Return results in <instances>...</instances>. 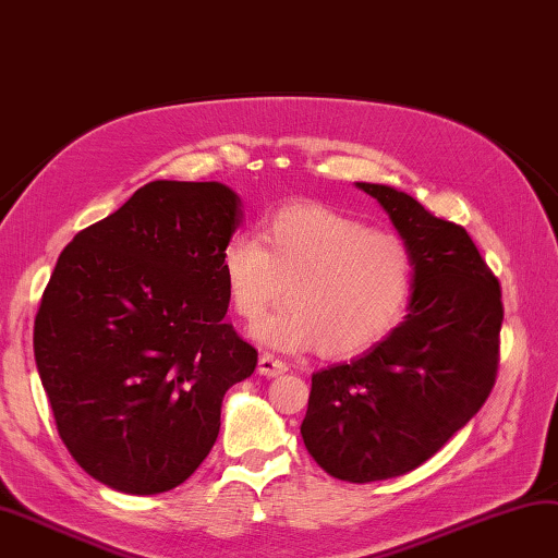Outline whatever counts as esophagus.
<instances>
[{
  "label": "esophagus",
  "instance_id": "obj_1",
  "mask_svg": "<svg viewBox=\"0 0 558 558\" xmlns=\"http://www.w3.org/2000/svg\"><path fill=\"white\" fill-rule=\"evenodd\" d=\"M257 369H259V374H262V376H279V374L287 372L289 366L283 364L281 360H277L275 354H262V356H259Z\"/></svg>",
  "mask_w": 558,
  "mask_h": 558
}]
</instances>
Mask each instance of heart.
I'll use <instances>...</instances> for the list:
<instances>
[{
    "label": "heart",
    "mask_w": 558,
    "mask_h": 558,
    "mask_svg": "<svg viewBox=\"0 0 558 558\" xmlns=\"http://www.w3.org/2000/svg\"><path fill=\"white\" fill-rule=\"evenodd\" d=\"M230 306L257 323L287 291L289 306L255 335L277 350L354 356L396 330L415 283L403 238L323 204H293L265 220L259 240L235 235L220 252ZM290 289L287 290L286 287Z\"/></svg>",
    "instance_id": "obj_1"
}]
</instances>
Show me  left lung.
I'll list each match as a JSON object with an SVG mask.
<instances>
[{"label":"left lung","instance_id":"1","mask_svg":"<svg viewBox=\"0 0 558 558\" xmlns=\"http://www.w3.org/2000/svg\"><path fill=\"white\" fill-rule=\"evenodd\" d=\"M415 262L405 320L386 340L311 378L301 437L330 476L369 483L425 464L486 403L498 374L500 283L461 226L405 192L356 182Z\"/></svg>","mask_w":558,"mask_h":558}]
</instances>
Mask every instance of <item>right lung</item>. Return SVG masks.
<instances>
[{
  "label": "right lung",
  "instance_id": "1",
  "mask_svg": "<svg viewBox=\"0 0 558 558\" xmlns=\"http://www.w3.org/2000/svg\"><path fill=\"white\" fill-rule=\"evenodd\" d=\"M243 220L218 182L141 186L62 250L34 325L60 439L92 478L172 490L220 429V403L257 366L226 323L220 252Z\"/></svg>",
  "mask_w": 558,
  "mask_h": 558
}]
</instances>
